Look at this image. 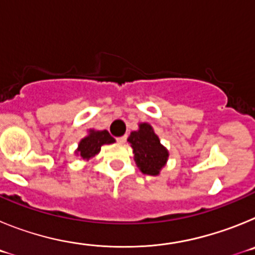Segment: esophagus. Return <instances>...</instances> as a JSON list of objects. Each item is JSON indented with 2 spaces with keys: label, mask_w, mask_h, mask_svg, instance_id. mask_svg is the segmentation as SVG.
Here are the masks:
<instances>
[{
  "label": "esophagus",
  "mask_w": 255,
  "mask_h": 255,
  "mask_svg": "<svg viewBox=\"0 0 255 255\" xmlns=\"http://www.w3.org/2000/svg\"><path fill=\"white\" fill-rule=\"evenodd\" d=\"M126 141V136H120V138H117V143L119 144H124Z\"/></svg>",
  "instance_id": "34e87169"
}]
</instances>
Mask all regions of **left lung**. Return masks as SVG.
I'll return each mask as SVG.
<instances>
[{
	"mask_svg": "<svg viewBox=\"0 0 255 255\" xmlns=\"http://www.w3.org/2000/svg\"><path fill=\"white\" fill-rule=\"evenodd\" d=\"M128 141L134 153V161L144 175L157 176L166 166L168 159L167 148L159 140L152 125L139 124V129L130 132Z\"/></svg>",
	"mask_w": 255,
	"mask_h": 255,
	"instance_id": "obj_1",
	"label": "left lung"
}]
</instances>
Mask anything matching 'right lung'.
<instances>
[{
    "mask_svg": "<svg viewBox=\"0 0 255 255\" xmlns=\"http://www.w3.org/2000/svg\"><path fill=\"white\" fill-rule=\"evenodd\" d=\"M116 140L112 138L107 130L89 129L88 130V134L79 141L75 154L80 157L83 161H89V159L96 157L101 152L102 145L112 144Z\"/></svg>",
    "mask_w": 255,
    "mask_h": 255,
    "instance_id": "1",
    "label": "right lung"
}]
</instances>
